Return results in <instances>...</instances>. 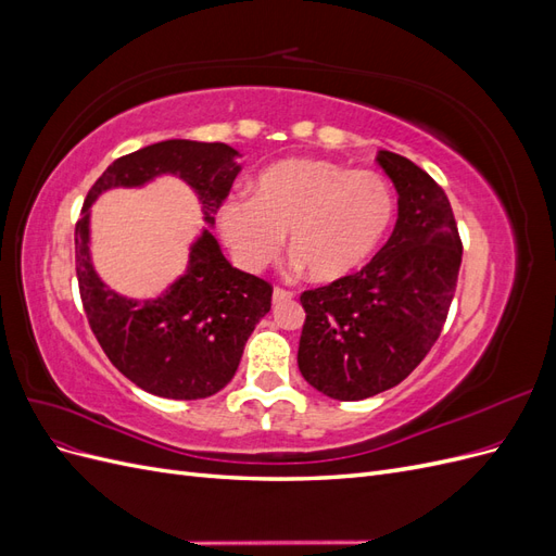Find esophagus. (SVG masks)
Listing matches in <instances>:
<instances>
[{"mask_svg": "<svg viewBox=\"0 0 556 556\" xmlns=\"http://www.w3.org/2000/svg\"><path fill=\"white\" fill-rule=\"evenodd\" d=\"M294 296V292L285 290V288H274V304H282V301H290Z\"/></svg>", "mask_w": 556, "mask_h": 556, "instance_id": "esophagus-1", "label": "esophagus"}]
</instances>
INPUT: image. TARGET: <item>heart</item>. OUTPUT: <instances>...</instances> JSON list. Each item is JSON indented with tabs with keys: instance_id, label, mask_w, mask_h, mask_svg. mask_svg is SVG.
<instances>
[{
	"instance_id": "obj_1",
	"label": "heart",
	"mask_w": 556,
	"mask_h": 556,
	"mask_svg": "<svg viewBox=\"0 0 556 556\" xmlns=\"http://www.w3.org/2000/svg\"><path fill=\"white\" fill-rule=\"evenodd\" d=\"M394 220L390 182L327 160H282L233 197L217 227L237 262L262 271L280 257L285 237L315 282L343 280L374 257Z\"/></svg>"
}]
</instances>
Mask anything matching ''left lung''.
<instances>
[{
    "instance_id": "1",
    "label": "left lung",
    "mask_w": 556,
    "mask_h": 556,
    "mask_svg": "<svg viewBox=\"0 0 556 556\" xmlns=\"http://www.w3.org/2000/svg\"><path fill=\"white\" fill-rule=\"evenodd\" d=\"M399 192L392 237L362 271L306 290L299 371L339 401L406 380L439 341L457 290L462 239L447 194L408 157L380 150Z\"/></svg>"
}]
</instances>
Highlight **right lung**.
Returning a JSON list of instances; mask_svg holds the SVG:
<instances>
[{
  "label": "right lung",
  "mask_w": 556,
  "mask_h": 556,
  "mask_svg": "<svg viewBox=\"0 0 556 556\" xmlns=\"http://www.w3.org/2000/svg\"><path fill=\"white\" fill-rule=\"evenodd\" d=\"M227 143L172 139L117 157L97 178L76 223V276L83 311L111 364L148 394L206 399L233 378L245 341L271 311V282L233 268L204 229L190 264L157 299H127L99 280L90 262V206L111 188H137L160 174H176L197 192L204 220L227 199L241 172Z\"/></svg>",
  "instance_id": "1"
}]
</instances>
